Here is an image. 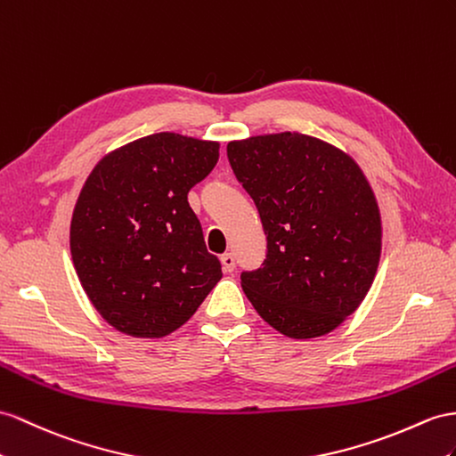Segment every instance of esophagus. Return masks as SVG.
<instances>
[{"label":"esophagus","instance_id":"1","mask_svg":"<svg viewBox=\"0 0 456 456\" xmlns=\"http://www.w3.org/2000/svg\"><path fill=\"white\" fill-rule=\"evenodd\" d=\"M221 265H224L225 272H232L235 270V256H232V252H225L221 254Z\"/></svg>","mask_w":456,"mask_h":456}]
</instances>
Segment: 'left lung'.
<instances>
[{
  "mask_svg": "<svg viewBox=\"0 0 456 456\" xmlns=\"http://www.w3.org/2000/svg\"><path fill=\"white\" fill-rule=\"evenodd\" d=\"M227 156L267 235L240 285L289 339L328 335L366 298L381 256V214L353 156L302 133L231 140Z\"/></svg>",
  "mask_w": 456,
  "mask_h": 456,
  "instance_id": "obj_1",
  "label": "left lung"
}]
</instances>
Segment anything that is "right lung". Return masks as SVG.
<instances>
[{
	"mask_svg": "<svg viewBox=\"0 0 456 456\" xmlns=\"http://www.w3.org/2000/svg\"><path fill=\"white\" fill-rule=\"evenodd\" d=\"M217 159L214 140L156 133L111 150L90 171L69 244L88 300L117 331L173 333L224 275L186 198Z\"/></svg>",
	"mask_w": 456,
	"mask_h": 456,
	"instance_id": "right-lung-1",
	"label": "right lung"
}]
</instances>
